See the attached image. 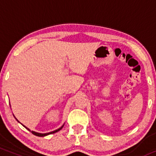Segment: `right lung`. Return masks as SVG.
Masks as SVG:
<instances>
[{"instance_id":"1","label":"right lung","mask_w":156,"mask_h":156,"mask_svg":"<svg viewBox=\"0 0 156 156\" xmlns=\"http://www.w3.org/2000/svg\"><path fill=\"white\" fill-rule=\"evenodd\" d=\"M11 106V105H10ZM14 115V114H13ZM14 117H15V116H14ZM15 119H16V117H15ZM17 121L18 122H20L17 120ZM23 125V124H22ZM64 124L62 125V127H61V128H58V129H56V130H53V131H51V132H49V133H37V132H35V131H34V130H31L29 129V128H27V127H26L25 126V125H23V127H25V128H26L27 130H29L30 132H31L32 133L34 134V135H35V136H40V137H42V136H48V135H50V134H52V133H56V132H58V131H59L60 130H62V128H63L64 127Z\"/></svg>"}]
</instances>
